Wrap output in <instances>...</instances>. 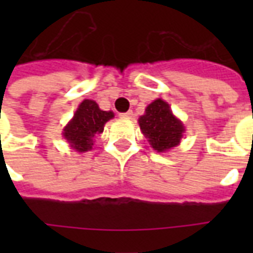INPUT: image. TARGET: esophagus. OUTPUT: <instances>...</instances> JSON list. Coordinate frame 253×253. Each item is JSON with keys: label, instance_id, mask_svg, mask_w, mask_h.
I'll use <instances>...</instances> for the list:
<instances>
[{"label": "esophagus", "instance_id": "obj_1", "mask_svg": "<svg viewBox=\"0 0 253 253\" xmlns=\"http://www.w3.org/2000/svg\"><path fill=\"white\" fill-rule=\"evenodd\" d=\"M132 111H127V113H122V114H119V117L123 119H131L132 118Z\"/></svg>", "mask_w": 253, "mask_h": 253}]
</instances>
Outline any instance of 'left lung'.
<instances>
[{
    "instance_id": "8db88e82",
    "label": "left lung",
    "mask_w": 253,
    "mask_h": 253,
    "mask_svg": "<svg viewBox=\"0 0 253 253\" xmlns=\"http://www.w3.org/2000/svg\"><path fill=\"white\" fill-rule=\"evenodd\" d=\"M139 126L155 151L166 152L180 143L184 126L172 114L169 105L156 99L146 109V114L139 118Z\"/></svg>"
}]
</instances>
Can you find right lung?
I'll return each mask as SVG.
<instances>
[{
	"label": "right lung",
	"mask_w": 253,
	"mask_h": 253,
	"mask_svg": "<svg viewBox=\"0 0 253 253\" xmlns=\"http://www.w3.org/2000/svg\"><path fill=\"white\" fill-rule=\"evenodd\" d=\"M114 117L111 111H103L91 99H84L73 119L64 128V138L79 152L91 150L93 136L101 134L105 123Z\"/></svg>",
	"instance_id": "add662e5"
}]
</instances>
